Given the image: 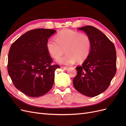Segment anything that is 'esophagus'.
Returning <instances> with one entry per match:
<instances>
[{"label": "esophagus", "mask_w": 126, "mask_h": 126, "mask_svg": "<svg viewBox=\"0 0 126 126\" xmlns=\"http://www.w3.org/2000/svg\"><path fill=\"white\" fill-rule=\"evenodd\" d=\"M61 68H62V69H63L64 70H67L68 69V68H67V67H63V66H62V67H61Z\"/></svg>", "instance_id": "obj_1"}]
</instances>
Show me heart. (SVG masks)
I'll return each mask as SVG.
<instances>
[{"instance_id":"1","label":"heart","mask_w":126,"mask_h":126,"mask_svg":"<svg viewBox=\"0 0 126 126\" xmlns=\"http://www.w3.org/2000/svg\"><path fill=\"white\" fill-rule=\"evenodd\" d=\"M48 54L56 59L64 51L66 54L57 59L56 62L63 65H69L76 62H83L88 57L91 41L89 37L85 34L69 29L63 30L54 38L49 39L46 44Z\"/></svg>"}]
</instances>
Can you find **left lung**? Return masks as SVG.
I'll use <instances>...</instances> for the list:
<instances>
[{"label": "left lung", "instance_id": "left-lung-1", "mask_svg": "<svg viewBox=\"0 0 126 126\" xmlns=\"http://www.w3.org/2000/svg\"><path fill=\"white\" fill-rule=\"evenodd\" d=\"M78 30L89 37L91 48L88 57L76 68L73 85L78 92L93 97L108 88L116 72V51L113 44L100 30L91 26Z\"/></svg>", "mask_w": 126, "mask_h": 126}]
</instances>
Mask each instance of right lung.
I'll list each match as a JSON object with an SVG mask.
<instances>
[{"label": "right lung", "mask_w": 126, "mask_h": 126, "mask_svg": "<svg viewBox=\"0 0 126 126\" xmlns=\"http://www.w3.org/2000/svg\"><path fill=\"white\" fill-rule=\"evenodd\" d=\"M56 32L45 28L30 30L11 46L8 74L15 87L29 97L43 96L54 85L55 71L60 67L51 65L52 60L46 44Z\"/></svg>", "instance_id": "obj_1"}]
</instances>
